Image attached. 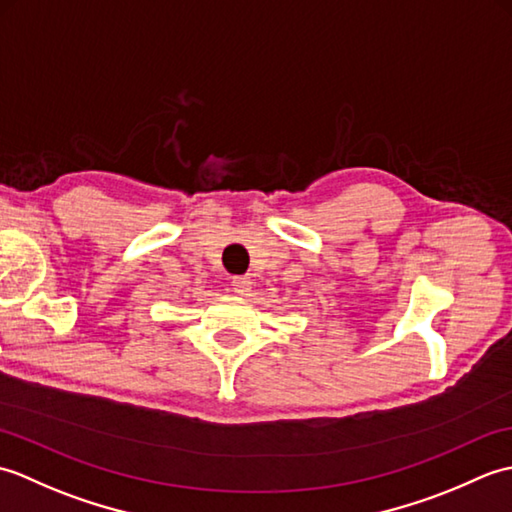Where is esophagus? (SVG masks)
Listing matches in <instances>:
<instances>
[{
	"label": "esophagus",
	"mask_w": 512,
	"mask_h": 512,
	"mask_svg": "<svg viewBox=\"0 0 512 512\" xmlns=\"http://www.w3.org/2000/svg\"><path fill=\"white\" fill-rule=\"evenodd\" d=\"M231 288H233V292H237V295H248L250 288H253V279H250L248 275L233 277L231 279Z\"/></svg>",
	"instance_id": "obj_1"
}]
</instances>
